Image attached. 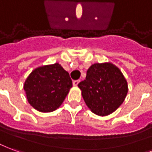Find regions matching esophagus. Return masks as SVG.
I'll return each instance as SVG.
<instances>
[{"label":"esophagus","instance_id":"34e87169","mask_svg":"<svg viewBox=\"0 0 152 152\" xmlns=\"http://www.w3.org/2000/svg\"><path fill=\"white\" fill-rule=\"evenodd\" d=\"M79 82H80L79 80H75L73 82V85H74L75 87H76V86H77V84L79 83Z\"/></svg>","mask_w":152,"mask_h":152}]
</instances>
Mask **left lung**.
I'll return each mask as SVG.
<instances>
[{
  "label": "left lung",
  "mask_w": 152,
  "mask_h": 152,
  "mask_svg": "<svg viewBox=\"0 0 152 152\" xmlns=\"http://www.w3.org/2000/svg\"><path fill=\"white\" fill-rule=\"evenodd\" d=\"M77 87L88 108L100 117L116 111L128 93L126 77L120 69L111 62L91 65L86 79L79 83Z\"/></svg>",
  "instance_id": "1"
}]
</instances>
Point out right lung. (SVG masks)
<instances>
[{"instance_id": "obj_1", "label": "right lung", "mask_w": 152, "mask_h": 152, "mask_svg": "<svg viewBox=\"0 0 152 152\" xmlns=\"http://www.w3.org/2000/svg\"><path fill=\"white\" fill-rule=\"evenodd\" d=\"M73 86L69 75L59 63L35 69L23 85L30 104L41 113L55 111Z\"/></svg>"}]
</instances>
